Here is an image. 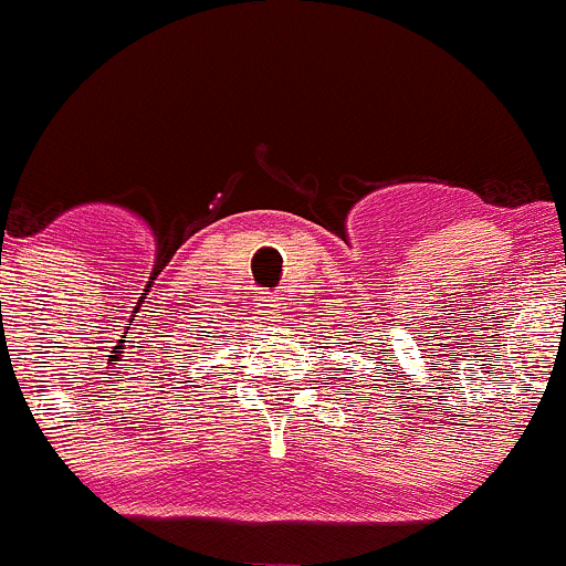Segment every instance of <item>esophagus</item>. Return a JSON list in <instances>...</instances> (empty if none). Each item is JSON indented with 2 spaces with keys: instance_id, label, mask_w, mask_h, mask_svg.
<instances>
[{
  "instance_id": "esophagus-1",
  "label": "esophagus",
  "mask_w": 566,
  "mask_h": 566,
  "mask_svg": "<svg viewBox=\"0 0 566 566\" xmlns=\"http://www.w3.org/2000/svg\"><path fill=\"white\" fill-rule=\"evenodd\" d=\"M265 307H273V310H276L279 304H273V298H268V304H265Z\"/></svg>"
}]
</instances>
